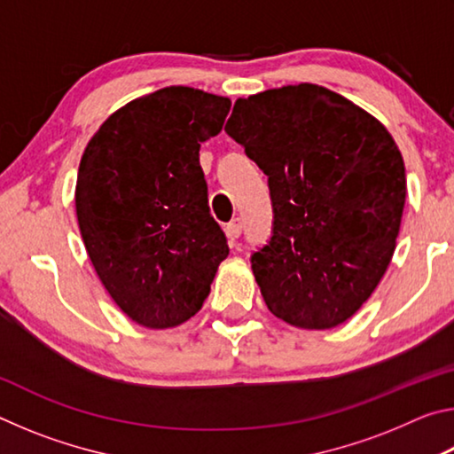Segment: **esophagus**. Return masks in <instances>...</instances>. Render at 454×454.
I'll list each match as a JSON object with an SVG mask.
<instances>
[{"instance_id": "esophagus-1", "label": "esophagus", "mask_w": 454, "mask_h": 454, "mask_svg": "<svg viewBox=\"0 0 454 454\" xmlns=\"http://www.w3.org/2000/svg\"><path fill=\"white\" fill-rule=\"evenodd\" d=\"M224 230H226V234H228L230 240H236V238L242 234V220H240V218L230 220Z\"/></svg>"}]
</instances>
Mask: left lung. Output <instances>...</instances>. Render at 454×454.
I'll use <instances>...</instances> for the list:
<instances>
[{
  "instance_id": "8db88e82",
  "label": "left lung",
  "mask_w": 454,
  "mask_h": 454,
  "mask_svg": "<svg viewBox=\"0 0 454 454\" xmlns=\"http://www.w3.org/2000/svg\"><path fill=\"white\" fill-rule=\"evenodd\" d=\"M224 129L268 176L272 236L250 256L266 306L301 328L347 322L379 286L401 228L393 136L314 83L240 98Z\"/></svg>"
}]
</instances>
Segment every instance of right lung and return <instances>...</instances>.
I'll return each instance as SVG.
<instances>
[{
	"label": "right lung",
	"mask_w": 454,
	"mask_h": 454,
	"mask_svg": "<svg viewBox=\"0 0 454 454\" xmlns=\"http://www.w3.org/2000/svg\"><path fill=\"white\" fill-rule=\"evenodd\" d=\"M230 99L172 86L107 118L83 152L75 212L99 280L137 325L194 317L228 256L212 218L200 144L220 134Z\"/></svg>",
	"instance_id": "right-lung-1"
}]
</instances>
